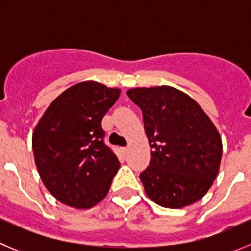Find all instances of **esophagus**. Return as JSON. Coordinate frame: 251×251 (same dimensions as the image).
<instances>
[{"label": "esophagus", "instance_id": "34e87169", "mask_svg": "<svg viewBox=\"0 0 251 251\" xmlns=\"http://www.w3.org/2000/svg\"><path fill=\"white\" fill-rule=\"evenodd\" d=\"M123 153H124V154H127V153H128V147H124L123 148Z\"/></svg>", "mask_w": 251, "mask_h": 251}]
</instances>
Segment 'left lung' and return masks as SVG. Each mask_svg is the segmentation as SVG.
<instances>
[{
    "label": "left lung",
    "instance_id": "8db88e82",
    "mask_svg": "<svg viewBox=\"0 0 251 251\" xmlns=\"http://www.w3.org/2000/svg\"><path fill=\"white\" fill-rule=\"evenodd\" d=\"M143 114L150 166L139 177L151 200L168 208L196 202L208 191L220 167L223 143L201 106L171 86L127 92Z\"/></svg>",
    "mask_w": 251,
    "mask_h": 251
}]
</instances>
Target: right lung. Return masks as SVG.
<instances>
[{"mask_svg":"<svg viewBox=\"0 0 251 251\" xmlns=\"http://www.w3.org/2000/svg\"><path fill=\"white\" fill-rule=\"evenodd\" d=\"M119 89L84 81L50 104L35 128L32 151L44 185L68 206L89 208L108 194L119 161L105 145L101 119Z\"/></svg>","mask_w":251,"mask_h":251,"instance_id":"add662e5","label":"right lung"}]
</instances>
